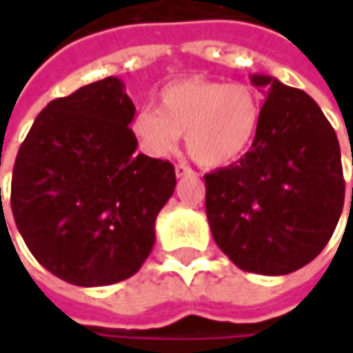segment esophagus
I'll list each match as a JSON object with an SVG mask.
<instances>
[{"instance_id": "34e87169", "label": "esophagus", "mask_w": 353, "mask_h": 353, "mask_svg": "<svg viewBox=\"0 0 353 353\" xmlns=\"http://www.w3.org/2000/svg\"><path fill=\"white\" fill-rule=\"evenodd\" d=\"M191 174H192L191 166H187L185 162H181V164H177V166H176V177L191 176Z\"/></svg>"}]
</instances>
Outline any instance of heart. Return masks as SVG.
Segmentation results:
<instances>
[{"mask_svg": "<svg viewBox=\"0 0 353 353\" xmlns=\"http://www.w3.org/2000/svg\"><path fill=\"white\" fill-rule=\"evenodd\" d=\"M261 119L259 96L248 85L185 77L159 90L157 109H138L130 130L139 149L153 159L170 157L185 134L192 157L219 168L250 151Z\"/></svg>", "mask_w": 353, "mask_h": 353, "instance_id": "b5f03b06", "label": "heart"}]
</instances>
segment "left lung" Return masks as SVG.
Instances as JSON below:
<instances>
[{"mask_svg": "<svg viewBox=\"0 0 353 353\" xmlns=\"http://www.w3.org/2000/svg\"><path fill=\"white\" fill-rule=\"evenodd\" d=\"M261 128L252 149L206 174L215 244L245 272L281 276L316 259L344 206L341 147L316 101L265 73Z\"/></svg>", "mask_w": 353, "mask_h": 353, "instance_id": "1", "label": "left lung"}]
</instances>
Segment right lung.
Segmentation results:
<instances>
[{
    "instance_id": "obj_1",
    "label": "right lung",
    "mask_w": 353,
    "mask_h": 353,
    "mask_svg": "<svg viewBox=\"0 0 353 353\" xmlns=\"http://www.w3.org/2000/svg\"><path fill=\"white\" fill-rule=\"evenodd\" d=\"M119 77L52 100L12 168L11 208L28 250L60 280L98 288L138 272L176 189L168 161L136 154V113Z\"/></svg>"
}]
</instances>
